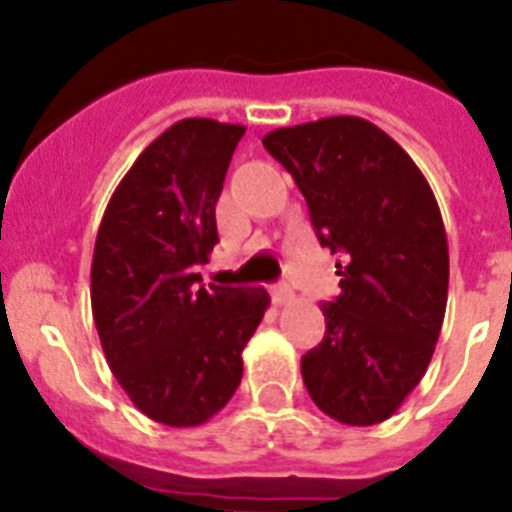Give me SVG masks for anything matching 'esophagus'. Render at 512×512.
Listing matches in <instances>:
<instances>
[{
    "instance_id": "1",
    "label": "esophagus",
    "mask_w": 512,
    "mask_h": 512,
    "mask_svg": "<svg viewBox=\"0 0 512 512\" xmlns=\"http://www.w3.org/2000/svg\"><path fill=\"white\" fill-rule=\"evenodd\" d=\"M270 293H273L275 306H285V303H290V301H293V298H296V293H293V288H290L288 283L273 285V290H270Z\"/></svg>"
}]
</instances>
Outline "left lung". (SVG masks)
<instances>
[{
	"instance_id": "left-lung-1",
	"label": "left lung",
	"mask_w": 512,
	"mask_h": 512,
	"mask_svg": "<svg viewBox=\"0 0 512 512\" xmlns=\"http://www.w3.org/2000/svg\"><path fill=\"white\" fill-rule=\"evenodd\" d=\"M262 145L308 204L342 293L303 354L311 400L347 426L388 421L434 357L449 293V245L436 196L411 155L362 117L280 127Z\"/></svg>"
}]
</instances>
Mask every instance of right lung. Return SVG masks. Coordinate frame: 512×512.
<instances>
[{"label":"right lung","instance_id":"obj_1","mask_svg":"<svg viewBox=\"0 0 512 512\" xmlns=\"http://www.w3.org/2000/svg\"><path fill=\"white\" fill-rule=\"evenodd\" d=\"M242 124L181 119L114 188L91 260L101 349L137 411L201 426L242 380V349L260 326L265 288L201 285L216 245V201Z\"/></svg>","mask_w":512,"mask_h":512}]
</instances>
